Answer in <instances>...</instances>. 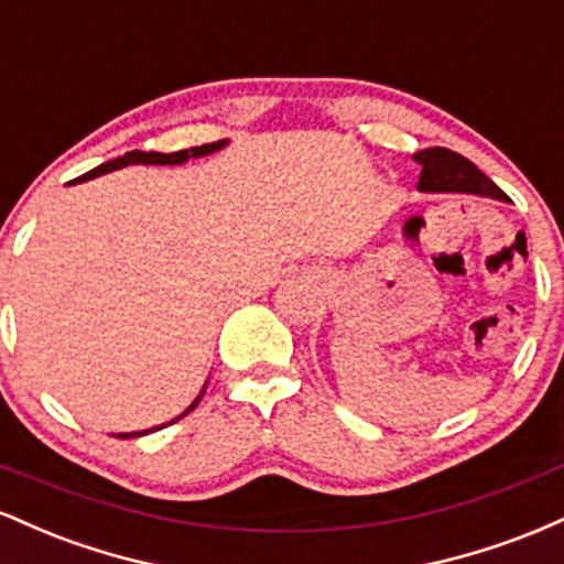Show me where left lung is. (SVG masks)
<instances>
[{
	"label": "left lung",
	"instance_id": "left-lung-1",
	"mask_svg": "<svg viewBox=\"0 0 564 564\" xmlns=\"http://www.w3.org/2000/svg\"><path fill=\"white\" fill-rule=\"evenodd\" d=\"M413 159L422 164V174H419V187L422 191L475 193V196L507 200V193L494 180L485 177L462 153L448 151V148H426V151H419Z\"/></svg>",
	"mask_w": 564,
	"mask_h": 564
}]
</instances>
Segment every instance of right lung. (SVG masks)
Wrapping results in <instances>:
<instances>
[{
    "mask_svg": "<svg viewBox=\"0 0 564 564\" xmlns=\"http://www.w3.org/2000/svg\"><path fill=\"white\" fill-rule=\"evenodd\" d=\"M223 145H225V140H223V142H206V145H196V148H185V151H177V153L129 151V153H124V156H119V159H113V161H106V164H100V166H97V170L87 172V174H84V177H79V180H93V177H97V174H106V172L121 170V166H129V164H183V161H187V159H193V156H206V153L217 151V148H223ZM204 390H206V387H204ZM200 394H204V392H200ZM200 394H198L196 400H193L191 405H187L185 413H180V416L174 419V422H180V419L187 416V413H191L193 408L198 405ZM174 422H170V424H174ZM170 424H161V426H170ZM161 426H156V430H161ZM156 430L129 432V435H119V437H140V435H148V432H156Z\"/></svg>",
    "mask_w": 564,
    "mask_h": 564,
    "instance_id": "add662e5",
    "label": "right lung"
}]
</instances>
